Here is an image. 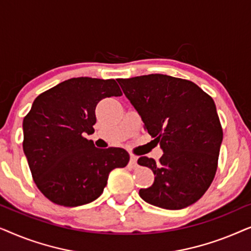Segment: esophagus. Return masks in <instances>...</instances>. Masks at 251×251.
Masks as SVG:
<instances>
[{"label":"esophagus","instance_id":"obj_1","mask_svg":"<svg viewBox=\"0 0 251 251\" xmlns=\"http://www.w3.org/2000/svg\"><path fill=\"white\" fill-rule=\"evenodd\" d=\"M129 166L131 167V168H136V167H137V156H135V155H130Z\"/></svg>","mask_w":251,"mask_h":251}]
</instances>
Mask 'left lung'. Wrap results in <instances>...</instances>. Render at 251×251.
<instances>
[{"label": "left lung", "instance_id": "1", "mask_svg": "<svg viewBox=\"0 0 251 251\" xmlns=\"http://www.w3.org/2000/svg\"><path fill=\"white\" fill-rule=\"evenodd\" d=\"M123 94L160 144L159 162L147 156L139 166L153 171L154 183L140 188L147 203L170 210L186 208L205 193L217 170L223 129L210 96L188 80L163 74L119 78Z\"/></svg>", "mask_w": 251, "mask_h": 251}]
</instances>
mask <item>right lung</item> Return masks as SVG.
Returning a JSON list of instances; mask_svg holds the SVG:
<instances>
[{
    "label": "right lung",
    "mask_w": 251,
    "mask_h": 251,
    "mask_svg": "<svg viewBox=\"0 0 251 251\" xmlns=\"http://www.w3.org/2000/svg\"><path fill=\"white\" fill-rule=\"evenodd\" d=\"M121 95L115 80L73 77L35 98L24 118L23 149L37 188L51 202L90 203L100 197L109 173L128 164L126 150L97 149L84 138L95 132L98 102Z\"/></svg>",
    "instance_id": "add662e5"
}]
</instances>
